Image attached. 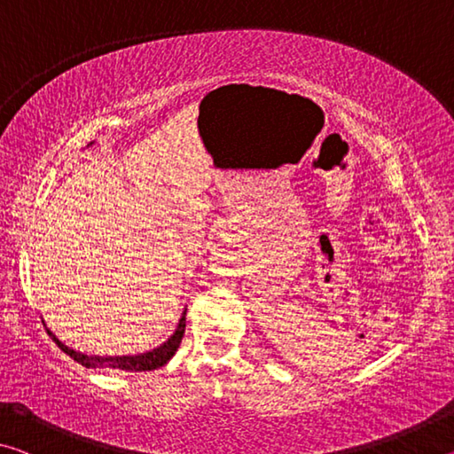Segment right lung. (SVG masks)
I'll use <instances>...</instances> for the list:
<instances>
[{"label":"right lung","mask_w":454,"mask_h":454,"mask_svg":"<svg viewBox=\"0 0 454 454\" xmlns=\"http://www.w3.org/2000/svg\"><path fill=\"white\" fill-rule=\"evenodd\" d=\"M186 310L188 309L182 310L178 326H176L174 334L168 338L166 342H162L160 347L152 348L148 352H142V355H132V356L129 355L128 356H94V355L90 356V355H86V352H78L70 347H66V344L61 342L50 328H48V333L67 356H72L75 363H80L86 368H114V371H126V372L156 371V368L168 364V360H170L176 355V350H178L182 336H184V330H186Z\"/></svg>","instance_id":"add662e5"}]
</instances>
